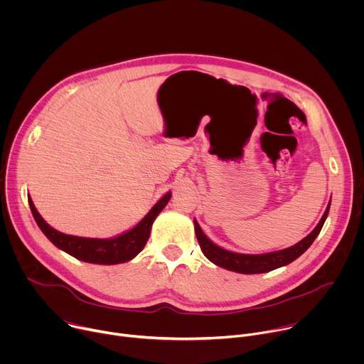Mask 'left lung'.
I'll return each mask as SVG.
<instances>
[{
  "label": "left lung",
  "mask_w": 364,
  "mask_h": 364,
  "mask_svg": "<svg viewBox=\"0 0 364 364\" xmlns=\"http://www.w3.org/2000/svg\"><path fill=\"white\" fill-rule=\"evenodd\" d=\"M330 205L327 207V210L324 212L320 223L316 226V229L311 232L306 237H304L301 242L296 245L278 250V252H271V253H264V255H243V253H235L230 250H226L218 245H215L209 237H207L203 230L200 229L198 223L194 220V230L196 236L198 240V245L201 247V252L204 256L212 261L215 265L222 267L225 269L239 272V274H264L274 271L277 268L285 267L295 261L296 257H299L313 242L318 236V233L323 229V225L328 216Z\"/></svg>",
  "instance_id": "left-lung-1"
}]
</instances>
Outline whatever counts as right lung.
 Listing matches in <instances>:
<instances>
[{"label": "right lung", "mask_w": 364, "mask_h": 364, "mask_svg": "<svg viewBox=\"0 0 364 364\" xmlns=\"http://www.w3.org/2000/svg\"><path fill=\"white\" fill-rule=\"evenodd\" d=\"M170 198L171 193H167L134 229L112 239H90L60 233L43 220L40 213L36 210L33 200L30 197L28 204L36 223L55 246L83 262L99 265H115L131 261L132 257H135L144 249L149 237L151 226L155 218L160 215V212L164 209Z\"/></svg>", "instance_id": "add662e5"}]
</instances>
